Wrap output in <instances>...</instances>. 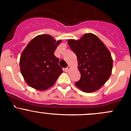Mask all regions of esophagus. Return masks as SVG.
Masks as SVG:
<instances>
[{"label":"esophagus","mask_w":131,"mask_h":131,"mask_svg":"<svg viewBox=\"0 0 131 131\" xmlns=\"http://www.w3.org/2000/svg\"><path fill=\"white\" fill-rule=\"evenodd\" d=\"M70 66H68V67L64 69V71H65V72H68V71L70 70Z\"/></svg>","instance_id":"1"}]
</instances>
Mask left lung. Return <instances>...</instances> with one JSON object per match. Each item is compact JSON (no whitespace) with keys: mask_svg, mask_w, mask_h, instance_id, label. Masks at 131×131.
Wrapping results in <instances>:
<instances>
[{"mask_svg":"<svg viewBox=\"0 0 131 131\" xmlns=\"http://www.w3.org/2000/svg\"><path fill=\"white\" fill-rule=\"evenodd\" d=\"M68 45L77 58L80 79L75 85L85 92L98 90L112 74L113 60L109 50L96 35L86 34Z\"/></svg>","mask_w":131,"mask_h":131,"instance_id":"8db88e82","label":"left lung"}]
</instances>
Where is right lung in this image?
Wrapping results in <instances>:
<instances>
[{"instance_id":"right-lung-1","label":"right lung","mask_w":131,"mask_h":131,"mask_svg":"<svg viewBox=\"0 0 131 131\" xmlns=\"http://www.w3.org/2000/svg\"><path fill=\"white\" fill-rule=\"evenodd\" d=\"M61 40L56 42L49 35L35 37L21 54V72L28 85L43 91L54 85L63 72L59 59L54 53Z\"/></svg>"}]
</instances>
